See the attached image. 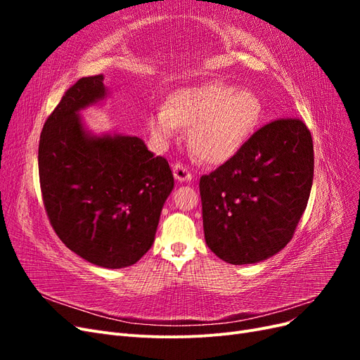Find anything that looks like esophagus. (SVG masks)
<instances>
[{
    "label": "esophagus",
    "instance_id": "34e87169",
    "mask_svg": "<svg viewBox=\"0 0 360 360\" xmlns=\"http://www.w3.org/2000/svg\"><path fill=\"white\" fill-rule=\"evenodd\" d=\"M172 172H174V177H176L179 181H189L192 179V172L181 162L174 163V165H172Z\"/></svg>",
    "mask_w": 360,
    "mask_h": 360
}]
</instances>
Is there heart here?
<instances>
[{
    "mask_svg": "<svg viewBox=\"0 0 360 360\" xmlns=\"http://www.w3.org/2000/svg\"><path fill=\"white\" fill-rule=\"evenodd\" d=\"M261 102L246 89L212 82L174 93L148 118L151 134L169 139L179 126L191 127L189 146L198 159L221 163L231 158L259 122Z\"/></svg>",
    "mask_w": 360,
    "mask_h": 360,
    "instance_id": "1",
    "label": "heart"
}]
</instances>
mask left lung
I'll list each match as a JSON object with an SVG mask.
<instances>
[{"label":"left lung","mask_w":360,"mask_h":360,"mask_svg":"<svg viewBox=\"0 0 360 360\" xmlns=\"http://www.w3.org/2000/svg\"><path fill=\"white\" fill-rule=\"evenodd\" d=\"M312 179L314 144L307 124L285 117L261 126L200 179L207 245L231 264L275 255L296 231Z\"/></svg>","instance_id":"1"}]
</instances>
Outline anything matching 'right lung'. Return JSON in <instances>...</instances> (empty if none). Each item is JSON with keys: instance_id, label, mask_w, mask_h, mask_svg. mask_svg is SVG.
<instances>
[{"instance_id": "obj_1", "label": "right lung", "mask_w": 360, "mask_h": 360, "mask_svg": "<svg viewBox=\"0 0 360 360\" xmlns=\"http://www.w3.org/2000/svg\"><path fill=\"white\" fill-rule=\"evenodd\" d=\"M105 96L103 76L81 78L43 126L39 179L53 231L96 266L135 264L153 245L174 188L168 160L136 136L90 138L78 112Z\"/></svg>"}]
</instances>
